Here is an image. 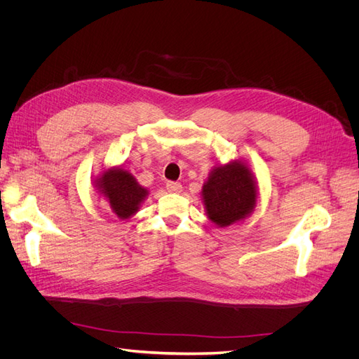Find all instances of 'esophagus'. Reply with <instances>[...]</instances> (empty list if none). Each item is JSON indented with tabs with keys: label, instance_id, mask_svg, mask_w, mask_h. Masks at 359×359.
Here are the masks:
<instances>
[{
	"label": "esophagus",
	"instance_id": "34e87169",
	"mask_svg": "<svg viewBox=\"0 0 359 359\" xmlns=\"http://www.w3.org/2000/svg\"><path fill=\"white\" fill-rule=\"evenodd\" d=\"M166 189H168V191H170V193H180V191L182 190V186H181L180 182L168 181V182H166Z\"/></svg>",
	"mask_w": 359,
	"mask_h": 359
}]
</instances>
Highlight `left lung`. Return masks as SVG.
<instances>
[{"label":"left lung","mask_w":359,"mask_h":359,"mask_svg":"<svg viewBox=\"0 0 359 359\" xmlns=\"http://www.w3.org/2000/svg\"><path fill=\"white\" fill-rule=\"evenodd\" d=\"M202 196L210 220L224 227L252 212L257 194L252 173L235 161L212 170L202 189Z\"/></svg>","instance_id":"8db88e82"}]
</instances>
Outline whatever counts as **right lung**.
Wrapping results in <instances>:
<instances>
[{"label":"right lung","mask_w":359,"mask_h":359,"mask_svg":"<svg viewBox=\"0 0 359 359\" xmlns=\"http://www.w3.org/2000/svg\"><path fill=\"white\" fill-rule=\"evenodd\" d=\"M99 187L109 199L111 208L119 219H128L130 215H133L148 193L139 186L132 173L124 169H112L103 173Z\"/></svg>","instance_id":"1"}]
</instances>
